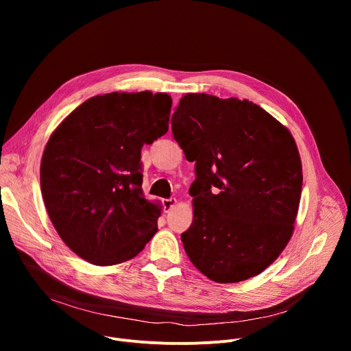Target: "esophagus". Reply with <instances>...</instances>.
I'll use <instances>...</instances> for the list:
<instances>
[{"label":"esophagus","instance_id":"34e87169","mask_svg":"<svg viewBox=\"0 0 351 351\" xmlns=\"http://www.w3.org/2000/svg\"><path fill=\"white\" fill-rule=\"evenodd\" d=\"M162 204H163L165 212H169V210H172L176 206L178 200H176V197H169V199H163Z\"/></svg>","mask_w":351,"mask_h":351}]
</instances>
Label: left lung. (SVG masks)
Listing matches in <instances>:
<instances>
[{
	"label": "left lung",
	"mask_w": 351,
	"mask_h": 351,
	"mask_svg": "<svg viewBox=\"0 0 351 351\" xmlns=\"http://www.w3.org/2000/svg\"><path fill=\"white\" fill-rule=\"evenodd\" d=\"M172 134L195 162L193 222L180 239L191 262L217 283L269 267L293 234L303 173L289 129L247 99L183 95Z\"/></svg>",
	"instance_id": "obj_1"
}]
</instances>
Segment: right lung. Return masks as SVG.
I'll list each match as a JSON object with an SVG mask.
<instances>
[{
	"instance_id": "obj_1",
	"label": "right lung",
	"mask_w": 351,
	"mask_h": 351,
	"mask_svg": "<svg viewBox=\"0 0 351 351\" xmlns=\"http://www.w3.org/2000/svg\"><path fill=\"white\" fill-rule=\"evenodd\" d=\"M172 98L110 92L81 104L41 159V192L64 243L97 266L135 257L158 232L160 208L142 192L141 149L168 132Z\"/></svg>"
}]
</instances>
